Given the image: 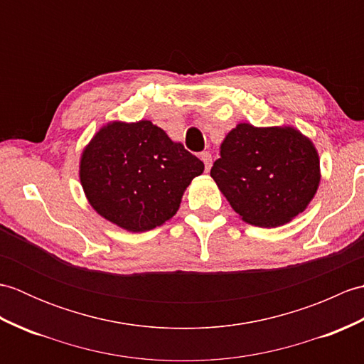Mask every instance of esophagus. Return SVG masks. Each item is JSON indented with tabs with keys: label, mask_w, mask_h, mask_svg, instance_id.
Instances as JSON below:
<instances>
[{
	"label": "esophagus",
	"mask_w": 364,
	"mask_h": 364,
	"mask_svg": "<svg viewBox=\"0 0 364 364\" xmlns=\"http://www.w3.org/2000/svg\"><path fill=\"white\" fill-rule=\"evenodd\" d=\"M200 159L203 161V164H205V170H206V172H210V168H211V162H213L211 153H210V151H203V153H200Z\"/></svg>",
	"instance_id": "1"
}]
</instances>
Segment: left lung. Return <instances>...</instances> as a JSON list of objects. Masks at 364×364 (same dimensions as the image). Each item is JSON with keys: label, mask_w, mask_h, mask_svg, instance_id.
<instances>
[{"label": "left lung", "mask_w": 364, "mask_h": 364, "mask_svg": "<svg viewBox=\"0 0 364 364\" xmlns=\"http://www.w3.org/2000/svg\"><path fill=\"white\" fill-rule=\"evenodd\" d=\"M213 180L250 225H284L310 205L321 181L319 154L292 127L239 123L223 139Z\"/></svg>", "instance_id": "left-lung-1"}]
</instances>
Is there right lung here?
<instances>
[{"label":"right lung","instance_id":"add662e5","mask_svg":"<svg viewBox=\"0 0 364 364\" xmlns=\"http://www.w3.org/2000/svg\"><path fill=\"white\" fill-rule=\"evenodd\" d=\"M203 170L202 161L150 120L111 122L82 150L80 180L102 218L141 233L173 218Z\"/></svg>","mask_w":364,"mask_h":364}]
</instances>
